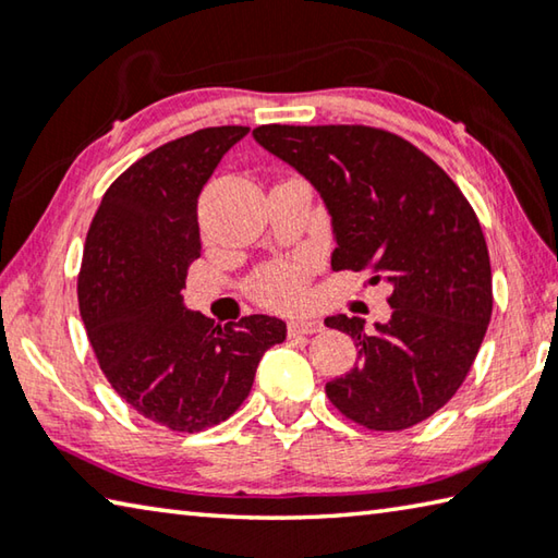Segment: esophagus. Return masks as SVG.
Wrapping results in <instances>:
<instances>
[{"mask_svg": "<svg viewBox=\"0 0 558 558\" xmlns=\"http://www.w3.org/2000/svg\"><path fill=\"white\" fill-rule=\"evenodd\" d=\"M323 332V323L317 317H292L288 323V335L298 337V335H315Z\"/></svg>", "mask_w": 558, "mask_h": 558, "instance_id": "34e87169", "label": "esophagus"}]
</instances>
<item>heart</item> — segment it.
I'll return each mask as SVG.
<instances>
[{
    "label": "heart",
    "instance_id": "b5f03b06",
    "mask_svg": "<svg viewBox=\"0 0 558 558\" xmlns=\"http://www.w3.org/2000/svg\"><path fill=\"white\" fill-rule=\"evenodd\" d=\"M302 272L300 266H278L270 270H263L253 282V292L260 302L272 307L292 305L302 295Z\"/></svg>",
    "mask_w": 558,
    "mask_h": 558
}]
</instances>
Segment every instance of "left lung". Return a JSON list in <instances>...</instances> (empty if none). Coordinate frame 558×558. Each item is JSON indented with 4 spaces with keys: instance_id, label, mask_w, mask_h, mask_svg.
I'll list each match as a JSON object with an SVG mask.
<instances>
[{
    "instance_id": "8db88e82",
    "label": "left lung",
    "mask_w": 558,
    "mask_h": 558,
    "mask_svg": "<svg viewBox=\"0 0 558 558\" xmlns=\"http://www.w3.org/2000/svg\"><path fill=\"white\" fill-rule=\"evenodd\" d=\"M256 143L315 186L332 221L335 270L391 286V317L325 325L347 332L359 364L327 396L372 430L426 421L465 381L493 317L483 229L456 182L418 147L364 125H260Z\"/></svg>"
}]
</instances>
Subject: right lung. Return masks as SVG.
I'll list each match as a JSON object with an SVG mask.
<instances>
[{"instance_id": "obj_1", "label": "right lung", "mask_w": 558, "mask_h": 558, "mask_svg": "<svg viewBox=\"0 0 558 558\" xmlns=\"http://www.w3.org/2000/svg\"><path fill=\"white\" fill-rule=\"evenodd\" d=\"M245 135L206 128L137 159L102 196L83 251L78 305L100 369L140 415L172 430L229 418L288 332L270 315L221 327L182 295L202 256L196 199Z\"/></svg>"}]
</instances>
